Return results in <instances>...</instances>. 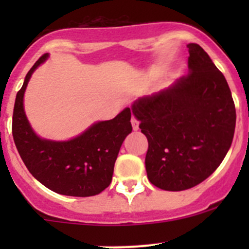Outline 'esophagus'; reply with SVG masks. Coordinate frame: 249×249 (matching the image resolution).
Masks as SVG:
<instances>
[{"instance_id":"obj_1","label":"esophagus","mask_w":249,"mask_h":249,"mask_svg":"<svg viewBox=\"0 0 249 249\" xmlns=\"http://www.w3.org/2000/svg\"><path fill=\"white\" fill-rule=\"evenodd\" d=\"M131 124H132V129H134L135 131H137V130H139V127H140L139 120H137L135 117H132L131 118Z\"/></svg>"}]
</instances>
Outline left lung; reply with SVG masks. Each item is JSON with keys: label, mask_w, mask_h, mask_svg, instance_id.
<instances>
[{"label": "left lung", "mask_w": 249, "mask_h": 249, "mask_svg": "<svg viewBox=\"0 0 249 249\" xmlns=\"http://www.w3.org/2000/svg\"><path fill=\"white\" fill-rule=\"evenodd\" d=\"M187 47L188 76L131 105L148 140V179L169 192L189 189L210 177L235 132L236 110L227 79L199 44Z\"/></svg>", "instance_id": "8db88e82"}]
</instances>
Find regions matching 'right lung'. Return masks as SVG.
<instances>
[{
    "label": "right lung",
    "instance_id": "obj_1",
    "mask_svg": "<svg viewBox=\"0 0 249 249\" xmlns=\"http://www.w3.org/2000/svg\"><path fill=\"white\" fill-rule=\"evenodd\" d=\"M39 57L18 91L13 112V139L27 170L48 189L67 196H92L112 182L114 162L125 137L132 131L131 110L124 108L110 120L95 122L67 141L38 136L24 108V95L32 73L47 61Z\"/></svg>",
    "mask_w": 249,
    "mask_h": 249
}]
</instances>
